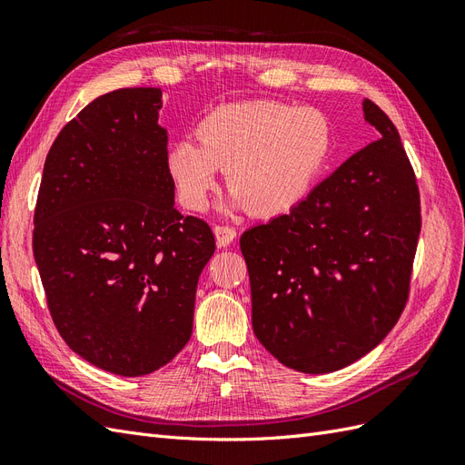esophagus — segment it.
Segmentation results:
<instances>
[{"instance_id": "obj_1", "label": "esophagus", "mask_w": 465, "mask_h": 465, "mask_svg": "<svg viewBox=\"0 0 465 465\" xmlns=\"http://www.w3.org/2000/svg\"><path fill=\"white\" fill-rule=\"evenodd\" d=\"M213 234H215L217 246H223V248L232 244V241L236 238V231L232 227H223V224H217L213 229Z\"/></svg>"}]
</instances>
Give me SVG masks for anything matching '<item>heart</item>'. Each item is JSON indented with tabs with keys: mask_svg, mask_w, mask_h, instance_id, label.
Returning a JSON list of instances; mask_svg holds the SVG:
<instances>
[{
	"mask_svg": "<svg viewBox=\"0 0 465 465\" xmlns=\"http://www.w3.org/2000/svg\"><path fill=\"white\" fill-rule=\"evenodd\" d=\"M200 143L176 142L166 154L182 203L202 211L219 168L232 190L223 211L246 207L256 217L287 213L311 192L328 159L330 122L316 108L281 103L227 104L205 116Z\"/></svg>",
	"mask_w": 465,
	"mask_h": 465,
	"instance_id": "1",
	"label": "heart"
}]
</instances>
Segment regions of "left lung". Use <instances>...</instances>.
Instances as JSON below:
<instances>
[{"mask_svg": "<svg viewBox=\"0 0 465 465\" xmlns=\"http://www.w3.org/2000/svg\"><path fill=\"white\" fill-rule=\"evenodd\" d=\"M378 139L316 184L287 215L248 229L252 328L285 367L326 374L384 340L403 311L420 205L391 120L362 101Z\"/></svg>", "mask_w": 465, "mask_h": 465, "instance_id": "8db88e82", "label": "left lung"}]
</instances>
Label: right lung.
<instances>
[{"instance_id": "1", "label": "right lung", "mask_w": 465, "mask_h": 465, "mask_svg": "<svg viewBox=\"0 0 465 465\" xmlns=\"http://www.w3.org/2000/svg\"><path fill=\"white\" fill-rule=\"evenodd\" d=\"M163 91L94 98L55 137L42 173L33 250L52 320L81 359L143 376L193 328L209 224L174 207Z\"/></svg>"}]
</instances>
